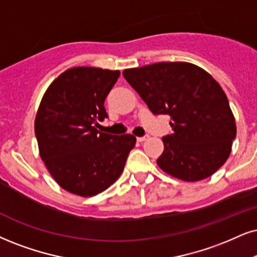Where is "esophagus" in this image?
<instances>
[{
    "label": "esophagus",
    "instance_id": "1",
    "mask_svg": "<svg viewBox=\"0 0 257 257\" xmlns=\"http://www.w3.org/2000/svg\"><path fill=\"white\" fill-rule=\"evenodd\" d=\"M147 139H149V136L148 135L143 136V137H137V141L141 142V143H142V142H145V141H147Z\"/></svg>",
    "mask_w": 257,
    "mask_h": 257
}]
</instances>
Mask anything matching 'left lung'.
Instances as JSON below:
<instances>
[{
  "label": "left lung",
  "mask_w": 257,
  "mask_h": 257,
  "mask_svg": "<svg viewBox=\"0 0 257 257\" xmlns=\"http://www.w3.org/2000/svg\"><path fill=\"white\" fill-rule=\"evenodd\" d=\"M125 80L155 115L172 118L157 164L183 181H200L226 162L236 137L229 100L204 69L186 62H161L126 69Z\"/></svg>",
  "instance_id": "obj_1"
}]
</instances>
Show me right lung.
Segmentation results:
<instances>
[{"label": "right lung", "instance_id": "obj_1", "mask_svg": "<svg viewBox=\"0 0 257 257\" xmlns=\"http://www.w3.org/2000/svg\"><path fill=\"white\" fill-rule=\"evenodd\" d=\"M120 71L77 66L50 84L37 112L34 131L41 160L56 182L81 196L103 192L122 173L132 135L100 132L108 116L103 103Z\"/></svg>", "mask_w": 257, "mask_h": 257}]
</instances>
